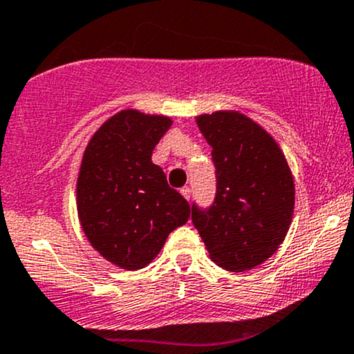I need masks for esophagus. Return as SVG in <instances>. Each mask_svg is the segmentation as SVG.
Masks as SVG:
<instances>
[{"label": "esophagus", "instance_id": "obj_1", "mask_svg": "<svg viewBox=\"0 0 354 354\" xmlns=\"http://www.w3.org/2000/svg\"><path fill=\"white\" fill-rule=\"evenodd\" d=\"M180 193H181V195L185 196V198L189 200V195H192V189H189L188 187H183V188L180 189Z\"/></svg>", "mask_w": 354, "mask_h": 354}]
</instances>
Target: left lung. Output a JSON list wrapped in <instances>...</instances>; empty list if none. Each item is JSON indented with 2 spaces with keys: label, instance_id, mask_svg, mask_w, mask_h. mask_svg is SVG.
I'll use <instances>...</instances> for the list:
<instances>
[{
  "label": "left lung",
  "instance_id": "1",
  "mask_svg": "<svg viewBox=\"0 0 354 354\" xmlns=\"http://www.w3.org/2000/svg\"><path fill=\"white\" fill-rule=\"evenodd\" d=\"M212 146L217 192L210 207L192 205V221L212 261L245 271L274 254L288 232L295 187L273 137L239 111L196 118Z\"/></svg>",
  "mask_w": 354,
  "mask_h": 354
}]
</instances>
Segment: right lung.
Returning <instances> with one entry per match:
<instances>
[{"label": "right lung", "mask_w": 354, "mask_h": 354, "mask_svg": "<svg viewBox=\"0 0 354 354\" xmlns=\"http://www.w3.org/2000/svg\"><path fill=\"white\" fill-rule=\"evenodd\" d=\"M171 118L122 110L95 132L77 176V214L93 248L124 270L147 266L189 203L151 161Z\"/></svg>", "instance_id": "obj_1"}]
</instances>
